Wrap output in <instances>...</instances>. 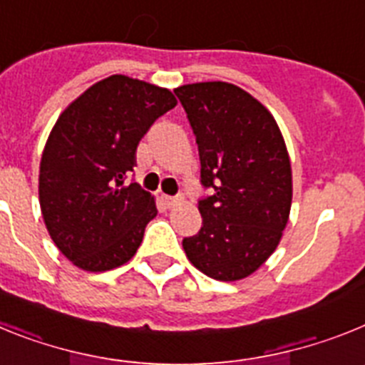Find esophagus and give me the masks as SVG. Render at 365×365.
Returning <instances> with one entry per match:
<instances>
[{
    "label": "esophagus",
    "mask_w": 365,
    "mask_h": 365,
    "mask_svg": "<svg viewBox=\"0 0 365 365\" xmlns=\"http://www.w3.org/2000/svg\"><path fill=\"white\" fill-rule=\"evenodd\" d=\"M182 197H168V195H163V202L168 206V208H172V206H175L177 202L180 201Z\"/></svg>",
    "instance_id": "1"
}]
</instances>
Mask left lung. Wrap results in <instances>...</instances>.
Returning <instances> with one entry per match:
<instances>
[{
	"mask_svg": "<svg viewBox=\"0 0 365 365\" xmlns=\"http://www.w3.org/2000/svg\"><path fill=\"white\" fill-rule=\"evenodd\" d=\"M192 125L201 159L202 227L182 240L195 269L219 282L256 272L289 221L292 172L285 140L265 106L241 87L199 82L173 91Z\"/></svg>",
	"mask_w": 365,
	"mask_h": 365,
	"instance_id": "obj_1",
	"label": "left lung"
}]
</instances>
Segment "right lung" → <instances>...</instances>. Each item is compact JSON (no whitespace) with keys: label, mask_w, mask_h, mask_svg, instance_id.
Returning a JSON list of instances; mask_svg holds the SVG:
<instances>
[{"label":"right lung","mask_w":365,"mask_h":365,"mask_svg":"<svg viewBox=\"0 0 365 365\" xmlns=\"http://www.w3.org/2000/svg\"><path fill=\"white\" fill-rule=\"evenodd\" d=\"M175 106L164 87L113 74L58 117L41 155L40 208L51 240L78 269H117L143 243L157 206L151 193L124 180L140 138Z\"/></svg>","instance_id":"add662e5"}]
</instances>
